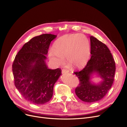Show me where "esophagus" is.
Here are the masks:
<instances>
[{
	"mask_svg": "<svg viewBox=\"0 0 127 127\" xmlns=\"http://www.w3.org/2000/svg\"><path fill=\"white\" fill-rule=\"evenodd\" d=\"M69 72L68 70L65 69V68H63L62 70V73L63 74H66V73H68Z\"/></svg>",
	"mask_w": 127,
	"mask_h": 127,
	"instance_id": "esophagus-1",
	"label": "esophagus"
}]
</instances>
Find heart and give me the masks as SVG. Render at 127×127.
Segmentation results:
<instances>
[{
	"label": "heart",
	"instance_id": "1",
	"mask_svg": "<svg viewBox=\"0 0 127 127\" xmlns=\"http://www.w3.org/2000/svg\"><path fill=\"white\" fill-rule=\"evenodd\" d=\"M54 49L49 52V57L56 64L61 65L66 59L72 67H81L85 65L90 58L91 48L87 37L81 34L63 36L55 42Z\"/></svg>",
	"mask_w": 127,
	"mask_h": 127
}]
</instances>
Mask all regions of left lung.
I'll use <instances>...</instances> for the list:
<instances>
[{"label":"left lung","mask_w":127,"mask_h":127,"mask_svg":"<svg viewBox=\"0 0 127 127\" xmlns=\"http://www.w3.org/2000/svg\"><path fill=\"white\" fill-rule=\"evenodd\" d=\"M90 40L91 59L82 69L74 73L79 81L75 88L76 95L87 102L99 101L105 97L113 84L116 71L115 62L106 45L93 36ZM94 72L103 79L98 85L90 82V76Z\"/></svg>","instance_id":"1"}]
</instances>
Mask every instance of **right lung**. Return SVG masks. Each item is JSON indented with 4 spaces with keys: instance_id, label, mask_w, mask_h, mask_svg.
<instances>
[{
    "instance_id": "obj_1",
    "label": "right lung",
    "mask_w": 127,
    "mask_h": 127,
    "mask_svg": "<svg viewBox=\"0 0 127 127\" xmlns=\"http://www.w3.org/2000/svg\"><path fill=\"white\" fill-rule=\"evenodd\" d=\"M56 35L43 34L26 43L12 64L15 85L25 99L33 104L48 102L61 69L48 68L45 62L51 42Z\"/></svg>"
}]
</instances>
